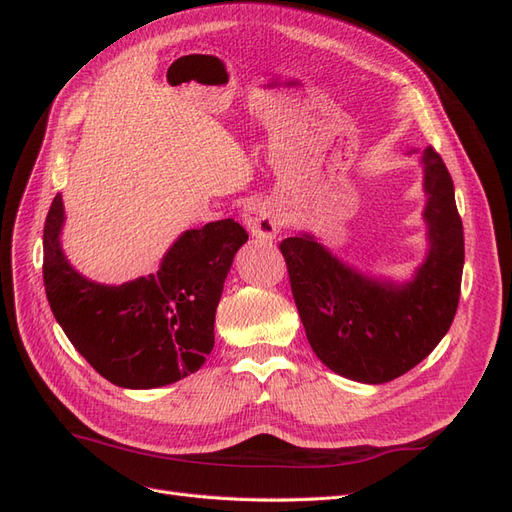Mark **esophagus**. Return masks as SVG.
<instances>
[{
	"label": "esophagus",
	"mask_w": 512,
	"mask_h": 512,
	"mask_svg": "<svg viewBox=\"0 0 512 512\" xmlns=\"http://www.w3.org/2000/svg\"><path fill=\"white\" fill-rule=\"evenodd\" d=\"M243 218H245L247 230H250L252 235L258 239H273L282 228L280 215L275 213V209L271 205L260 203V200H256V203H252V205H247V209L243 211Z\"/></svg>",
	"instance_id": "obj_1"
}]
</instances>
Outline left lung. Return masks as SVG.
<instances>
[{
    "label": "left lung",
    "instance_id": "1",
    "mask_svg": "<svg viewBox=\"0 0 512 512\" xmlns=\"http://www.w3.org/2000/svg\"><path fill=\"white\" fill-rule=\"evenodd\" d=\"M429 256L404 286L371 282L309 235L280 243L307 342L335 374L391 382L440 344L457 314L463 271V224L453 179L440 153L423 149Z\"/></svg>",
    "mask_w": 512,
    "mask_h": 512
}]
</instances>
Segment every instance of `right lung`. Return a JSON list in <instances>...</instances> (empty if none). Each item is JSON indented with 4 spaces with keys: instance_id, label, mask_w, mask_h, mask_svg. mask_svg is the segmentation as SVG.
<instances>
[{
    "instance_id": "obj_1",
    "label": "right lung",
    "mask_w": 512,
    "mask_h": 512,
    "mask_svg": "<svg viewBox=\"0 0 512 512\" xmlns=\"http://www.w3.org/2000/svg\"><path fill=\"white\" fill-rule=\"evenodd\" d=\"M61 224L57 194L44 222V290L85 361L123 389H156L198 371L213 350L215 309L232 258L247 241L245 228L228 218L183 232L158 273L104 286L68 265Z\"/></svg>"
}]
</instances>
